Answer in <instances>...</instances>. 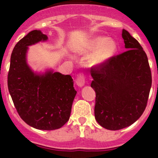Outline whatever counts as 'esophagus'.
<instances>
[{
  "label": "esophagus",
  "mask_w": 158,
  "mask_h": 158,
  "mask_svg": "<svg viewBox=\"0 0 158 158\" xmlns=\"http://www.w3.org/2000/svg\"><path fill=\"white\" fill-rule=\"evenodd\" d=\"M76 83L79 87H82L84 86L85 83V76L84 73H79L77 76V78L76 80Z\"/></svg>",
  "instance_id": "34e87169"
}]
</instances>
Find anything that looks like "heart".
Wrapping results in <instances>:
<instances>
[{"label":"heart","instance_id":"b5f03b06","mask_svg":"<svg viewBox=\"0 0 158 158\" xmlns=\"http://www.w3.org/2000/svg\"><path fill=\"white\" fill-rule=\"evenodd\" d=\"M89 51H95L91 62L93 65H101L110 59L116 52V44L107 37H98L90 42Z\"/></svg>","mask_w":158,"mask_h":158}]
</instances>
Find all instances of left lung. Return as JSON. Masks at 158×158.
<instances>
[{"label":"left lung","instance_id":"left-lung-1","mask_svg":"<svg viewBox=\"0 0 158 158\" xmlns=\"http://www.w3.org/2000/svg\"><path fill=\"white\" fill-rule=\"evenodd\" d=\"M125 52L91 68L96 92L95 118L100 126L117 131L136 122L147 105L152 75L146 52L125 29Z\"/></svg>","mask_w":158,"mask_h":158}]
</instances>
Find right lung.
I'll use <instances>...</instances> for the list:
<instances>
[{
    "label": "right lung",
    "mask_w": 158,
    "mask_h": 158,
    "mask_svg": "<svg viewBox=\"0 0 158 158\" xmlns=\"http://www.w3.org/2000/svg\"><path fill=\"white\" fill-rule=\"evenodd\" d=\"M47 40L46 35L34 30L16 43L11 54L8 88L18 114L26 123L51 131L69 120L77 91L70 75L53 71L37 74L27 64V47Z\"/></svg>",
    "instance_id": "right-lung-1"
}]
</instances>
